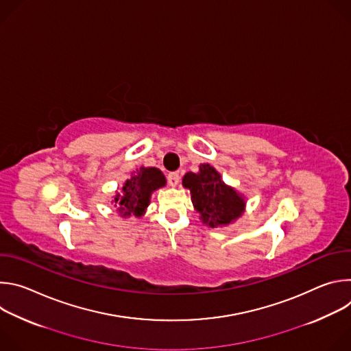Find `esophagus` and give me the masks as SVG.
<instances>
[{"label":"esophagus","mask_w":351,"mask_h":351,"mask_svg":"<svg viewBox=\"0 0 351 351\" xmlns=\"http://www.w3.org/2000/svg\"><path fill=\"white\" fill-rule=\"evenodd\" d=\"M179 180H180V176H179L178 172H171V173H168V182H169L171 186H176V184L179 183Z\"/></svg>","instance_id":"34e87169"}]
</instances>
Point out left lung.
<instances>
[{"mask_svg": "<svg viewBox=\"0 0 351 351\" xmlns=\"http://www.w3.org/2000/svg\"><path fill=\"white\" fill-rule=\"evenodd\" d=\"M183 186L191 193V202L203 221L210 226L228 225L244 210L243 198L221 180V175L208 164L199 165V172H189Z\"/></svg>", "mask_w": 351, "mask_h": 351, "instance_id": "left-lung-1", "label": "left lung"}]
</instances>
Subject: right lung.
Masks as SVG:
<instances>
[{
    "label": "right lung",
    "mask_w": 351,
    "mask_h": 351,
    "mask_svg": "<svg viewBox=\"0 0 351 351\" xmlns=\"http://www.w3.org/2000/svg\"><path fill=\"white\" fill-rule=\"evenodd\" d=\"M165 184L164 173L157 168H141L122 187V193L115 197L118 211L126 215H143L149 203V195L158 187Z\"/></svg>",
    "instance_id": "1"
}]
</instances>
